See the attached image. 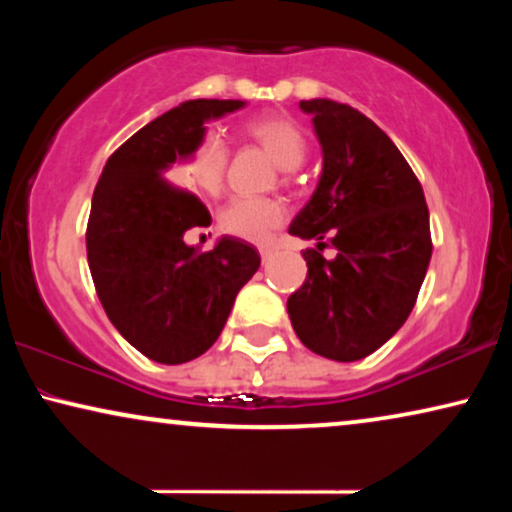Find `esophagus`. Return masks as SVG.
<instances>
[{
  "label": "esophagus",
  "instance_id": "34e87169",
  "mask_svg": "<svg viewBox=\"0 0 512 512\" xmlns=\"http://www.w3.org/2000/svg\"><path fill=\"white\" fill-rule=\"evenodd\" d=\"M258 254H261L263 261H270L272 254H275V249H272V247H261V249H258Z\"/></svg>",
  "mask_w": 512,
  "mask_h": 512
}]
</instances>
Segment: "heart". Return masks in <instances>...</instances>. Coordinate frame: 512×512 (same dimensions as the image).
<instances>
[{
    "mask_svg": "<svg viewBox=\"0 0 512 512\" xmlns=\"http://www.w3.org/2000/svg\"><path fill=\"white\" fill-rule=\"evenodd\" d=\"M247 135L256 139L282 170H296L305 160L307 142L303 130L286 116H261L247 123ZM186 179L202 193L219 195L226 184L228 149L216 132H205L184 158ZM286 209L272 198H235L219 216L223 233L249 242H265L272 230L282 226Z\"/></svg>",
    "mask_w": 512,
    "mask_h": 512,
    "instance_id": "obj_1",
    "label": "heart"
}]
</instances>
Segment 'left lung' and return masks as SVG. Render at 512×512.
I'll list each match as a JSON object with an SVG mask.
<instances>
[{
  "instance_id": "8db88e82",
  "label": "left lung",
  "mask_w": 512,
  "mask_h": 512,
  "mask_svg": "<svg viewBox=\"0 0 512 512\" xmlns=\"http://www.w3.org/2000/svg\"><path fill=\"white\" fill-rule=\"evenodd\" d=\"M312 114L324 170L289 233L317 240L305 249L307 279L286 300L293 331L314 354L359 361L410 317L431 261L429 207L396 144L361 111L303 100ZM328 236L339 251L320 256Z\"/></svg>"
}]
</instances>
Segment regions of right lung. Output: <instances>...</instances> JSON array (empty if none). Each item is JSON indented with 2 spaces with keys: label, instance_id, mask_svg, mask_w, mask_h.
<instances>
[{
  "label": "right lung",
  "instance_id": "1",
  "mask_svg": "<svg viewBox=\"0 0 512 512\" xmlns=\"http://www.w3.org/2000/svg\"><path fill=\"white\" fill-rule=\"evenodd\" d=\"M242 107V100L179 104L118 146L95 186L86 249L97 298L116 331L151 361L177 366L205 354L261 265L237 237H221L212 251L188 247L186 230L209 226L212 216L167 179L207 121Z\"/></svg>",
  "mask_w": 512,
  "mask_h": 512
}]
</instances>
